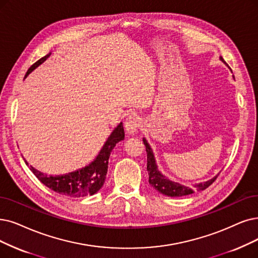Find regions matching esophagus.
<instances>
[{"label":"esophagus","instance_id":"34e87169","mask_svg":"<svg viewBox=\"0 0 258 258\" xmlns=\"http://www.w3.org/2000/svg\"><path fill=\"white\" fill-rule=\"evenodd\" d=\"M140 127V117L136 114H131L128 116V118L125 121V128L128 132V135L132 136L138 131V128Z\"/></svg>","mask_w":258,"mask_h":258}]
</instances>
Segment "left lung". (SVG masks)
<instances>
[{"mask_svg":"<svg viewBox=\"0 0 258 258\" xmlns=\"http://www.w3.org/2000/svg\"><path fill=\"white\" fill-rule=\"evenodd\" d=\"M220 60L223 63H225L222 57H220ZM143 142H144V145H145L146 151H147V171L149 174V184L154 189L165 196H167V197H183V196L190 195L195 191L204 190L205 188H208L210 185L218 177V174H217V176H215L214 178H212L209 181L195 184L192 187L185 186V185H183V184L173 182L170 179H168L167 177H165L164 174L159 170L157 162H156V158H154L153 151L148 144L147 140L144 138Z\"/></svg>","mask_w":258,"mask_h":258,"instance_id":"8db88e82","label":"left lung"}]
</instances>
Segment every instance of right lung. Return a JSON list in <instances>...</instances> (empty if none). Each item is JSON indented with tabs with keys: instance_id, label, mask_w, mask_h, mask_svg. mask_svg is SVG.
Masks as SVG:
<instances>
[{
	"instance_id": "right-lung-1",
	"label": "right lung",
	"mask_w": 258,
	"mask_h": 258,
	"mask_svg": "<svg viewBox=\"0 0 258 258\" xmlns=\"http://www.w3.org/2000/svg\"><path fill=\"white\" fill-rule=\"evenodd\" d=\"M49 56L50 53L38 60L35 64L30 67L25 75V78L40 64H42ZM123 139H125V132H123L122 122H119L105 142L97 157L89 165L75 171L66 174H59V176H47L46 173L41 172L33 166H29L26 160L24 161L27 166H29V169L41 181V183H43L51 190L68 196L71 198L86 197V196L96 194L102 187L107 176L111 151L115 147L116 144Z\"/></svg>"
}]
</instances>
